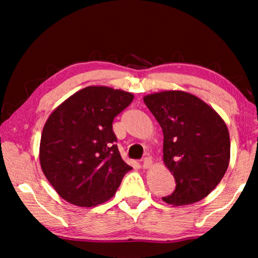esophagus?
I'll use <instances>...</instances> for the list:
<instances>
[{
  "instance_id": "obj_1",
  "label": "esophagus",
  "mask_w": 258,
  "mask_h": 258,
  "mask_svg": "<svg viewBox=\"0 0 258 258\" xmlns=\"http://www.w3.org/2000/svg\"><path fill=\"white\" fill-rule=\"evenodd\" d=\"M151 165H152L151 158H149V157H146V158L143 159V161H142V167L143 168H149V167H151Z\"/></svg>"
}]
</instances>
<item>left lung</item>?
<instances>
[{
	"label": "left lung",
	"mask_w": 258,
	"mask_h": 258,
	"mask_svg": "<svg viewBox=\"0 0 258 258\" xmlns=\"http://www.w3.org/2000/svg\"><path fill=\"white\" fill-rule=\"evenodd\" d=\"M143 100L163 128L164 163L175 178V190L163 200L174 206L199 202L228 169V127L214 109L190 93L165 91Z\"/></svg>",
	"instance_id": "obj_1"
}]
</instances>
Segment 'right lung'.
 <instances>
[{
    "label": "right lung",
    "mask_w": 258,
    "mask_h": 258,
    "mask_svg": "<svg viewBox=\"0 0 258 258\" xmlns=\"http://www.w3.org/2000/svg\"><path fill=\"white\" fill-rule=\"evenodd\" d=\"M133 98L120 90L89 86L51 113L42 132L40 161L61 198L92 207L115 195L132 167L121 159L112 121Z\"/></svg>",
    "instance_id": "add662e5"
}]
</instances>
